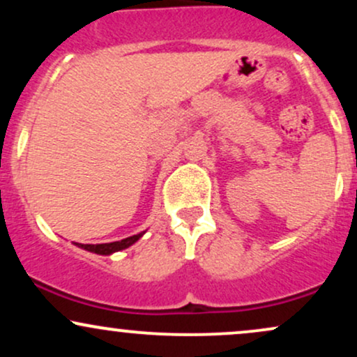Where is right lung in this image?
Here are the masks:
<instances>
[{
	"mask_svg": "<svg viewBox=\"0 0 357 357\" xmlns=\"http://www.w3.org/2000/svg\"><path fill=\"white\" fill-rule=\"evenodd\" d=\"M142 233H139V235H134V236H129V238H124L121 241H112V243H100V245H82V243H77L80 248L84 250H89V252H93V253H99V255H110V253L114 252H119V250H124L127 247H130L132 243H136V241L141 238Z\"/></svg>",
	"mask_w": 357,
	"mask_h": 357,
	"instance_id": "obj_1",
	"label": "right lung"
}]
</instances>
